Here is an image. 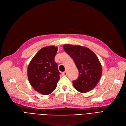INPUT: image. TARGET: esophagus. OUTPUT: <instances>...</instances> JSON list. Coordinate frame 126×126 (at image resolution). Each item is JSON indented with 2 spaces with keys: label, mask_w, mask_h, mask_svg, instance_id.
<instances>
[{
  "label": "esophagus",
  "mask_w": 126,
  "mask_h": 126,
  "mask_svg": "<svg viewBox=\"0 0 126 126\" xmlns=\"http://www.w3.org/2000/svg\"><path fill=\"white\" fill-rule=\"evenodd\" d=\"M62 75H64V76H66V75H67V71L63 72L62 73Z\"/></svg>",
  "instance_id": "obj_1"
}]
</instances>
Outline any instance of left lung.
I'll return each mask as SVG.
<instances>
[{
    "instance_id": "obj_1",
    "label": "left lung",
    "mask_w": 126,
    "mask_h": 126,
    "mask_svg": "<svg viewBox=\"0 0 126 126\" xmlns=\"http://www.w3.org/2000/svg\"><path fill=\"white\" fill-rule=\"evenodd\" d=\"M63 49L73 59L79 70V77L73 85L78 92L85 93L96 86L101 78L102 69L97 56L86 47L64 44Z\"/></svg>"
}]
</instances>
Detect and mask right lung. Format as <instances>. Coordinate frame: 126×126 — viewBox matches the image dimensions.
I'll return each instance as SVG.
<instances>
[{
  "label": "right lung",
  "instance_id": "1",
  "mask_svg": "<svg viewBox=\"0 0 126 126\" xmlns=\"http://www.w3.org/2000/svg\"><path fill=\"white\" fill-rule=\"evenodd\" d=\"M58 50L55 46L44 47L30 62L27 69L29 82L38 93L47 95L56 88L60 74L54 58Z\"/></svg>",
  "mask_w": 126,
  "mask_h": 126
}]
</instances>
